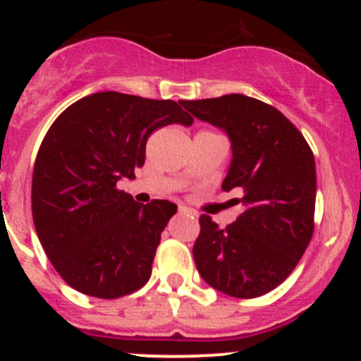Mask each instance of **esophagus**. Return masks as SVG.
I'll use <instances>...</instances> for the list:
<instances>
[{
	"mask_svg": "<svg viewBox=\"0 0 361 361\" xmlns=\"http://www.w3.org/2000/svg\"><path fill=\"white\" fill-rule=\"evenodd\" d=\"M178 212H180V214H188V215H197V212H195V210L188 209V207H185V205L178 207Z\"/></svg>",
	"mask_w": 361,
	"mask_h": 361,
	"instance_id": "obj_1",
	"label": "esophagus"
}]
</instances>
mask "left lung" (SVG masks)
<instances>
[{"label":"left lung","instance_id":"8db88e82","mask_svg":"<svg viewBox=\"0 0 361 361\" xmlns=\"http://www.w3.org/2000/svg\"><path fill=\"white\" fill-rule=\"evenodd\" d=\"M180 103L195 118L226 132L233 159L222 190H243V212L226 229L209 215L200 217L197 270L226 295H264L293 271L312 238V151L281 111L256 98L233 93Z\"/></svg>","mask_w":361,"mask_h":361}]
</instances>
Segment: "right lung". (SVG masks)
<instances>
[{"label": "right lung", "instance_id": "obj_1", "mask_svg": "<svg viewBox=\"0 0 361 361\" xmlns=\"http://www.w3.org/2000/svg\"><path fill=\"white\" fill-rule=\"evenodd\" d=\"M193 118L176 102L102 91L73 103L37 154L32 215L45 255L62 280L98 299L147 283L161 233L178 207L137 204L117 181L134 180L156 128Z\"/></svg>", "mask_w": 361, "mask_h": 361}]
</instances>
